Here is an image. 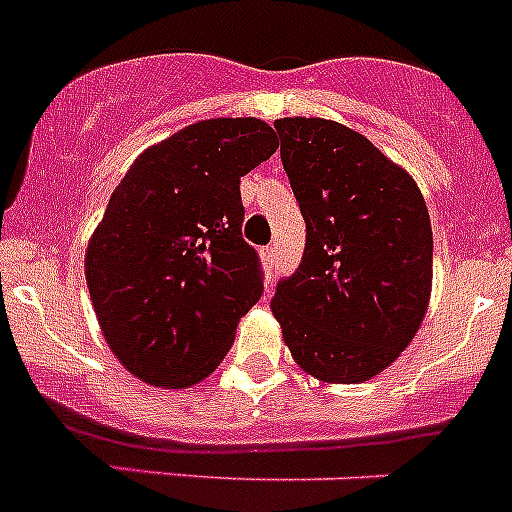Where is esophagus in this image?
<instances>
[{"mask_svg":"<svg viewBox=\"0 0 512 512\" xmlns=\"http://www.w3.org/2000/svg\"><path fill=\"white\" fill-rule=\"evenodd\" d=\"M261 264H264L266 269H274L276 266V248L274 246L261 248Z\"/></svg>","mask_w":512,"mask_h":512,"instance_id":"1","label":"esophagus"}]
</instances>
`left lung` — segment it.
<instances>
[{
    "label": "left lung",
    "mask_w": 512,
    "mask_h": 512,
    "mask_svg": "<svg viewBox=\"0 0 512 512\" xmlns=\"http://www.w3.org/2000/svg\"><path fill=\"white\" fill-rule=\"evenodd\" d=\"M274 129L307 243L271 312L309 375L370 381L409 348L429 307V210L414 177L345 124L294 116Z\"/></svg>",
    "instance_id": "8db88e82"
}]
</instances>
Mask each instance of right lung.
I'll return each instance as SVG.
<instances>
[{
  "instance_id": "obj_1",
  "label": "right lung",
  "mask_w": 512,
  "mask_h": 512,
  "mask_svg": "<svg viewBox=\"0 0 512 512\" xmlns=\"http://www.w3.org/2000/svg\"><path fill=\"white\" fill-rule=\"evenodd\" d=\"M276 147L261 119L198 121L139 154L111 195L88 243L86 281L111 353L144 383L208 378L259 302L241 177Z\"/></svg>"
}]
</instances>
